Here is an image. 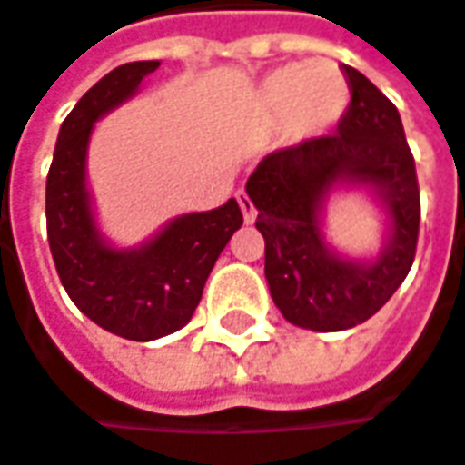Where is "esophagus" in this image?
<instances>
[{
    "mask_svg": "<svg viewBox=\"0 0 465 465\" xmlns=\"http://www.w3.org/2000/svg\"><path fill=\"white\" fill-rule=\"evenodd\" d=\"M236 200H239V207H242V215H244V221H247V223H255V218H258V210H255V205H252V200H250L244 192H239V194H236Z\"/></svg>",
    "mask_w": 465,
    "mask_h": 465,
    "instance_id": "1",
    "label": "esophagus"
}]
</instances>
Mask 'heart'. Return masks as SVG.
Listing matches in <instances>:
<instances>
[{"label": "heart", "instance_id": "b5f03b06", "mask_svg": "<svg viewBox=\"0 0 465 465\" xmlns=\"http://www.w3.org/2000/svg\"><path fill=\"white\" fill-rule=\"evenodd\" d=\"M258 104L265 121H284L292 139H315L347 113L350 84L334 63H292L262 81Z\"/></svg>", "mask_w": 465, "mask_h": 465}]
</instances>
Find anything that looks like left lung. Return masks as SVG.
I'll use <instances>...</instances> for the list:
<instances>
[{
    "mask_svg": "<svg viewBox=\"0 0 465 465\" xmlns=\"http://www.w3.org/2000/svg\"><path fill=\"white\" fill-rule=\"evenodd\" d=\"M350 104L329 136L271 152L247 178L265 239V279L289 323L341 331L369 321L405 282L419 242L421 194L397 107L361 70L344 65ZM340 183L369 185L391 215V236L376 261L329 251L320 210Z\"/></svg>",
    "mask_w": 465,
    "mask_h": 465,
    "instance_id": "obj_1",
    "label": "left lung"
}]
</instances>
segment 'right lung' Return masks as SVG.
I'll return each mask as SVG.
<instances>
[{
  "label": "right lung",
  "mask_w": 465,
  "mask_h": 465,
  "mask_svg": "<svg viewBox=\"0 0 465 465\" xmlns=\"http://www.w3.org/2000/svg\"><path fill=\"white\" fill-rule=\"evenodd\" d=\"M157 65L125 63L96 81L60 125L46 176V236L63 287L96 326L134 341L160 340L189 323L215 260L244 221L239 203L229 200L181 215L136 250H115L102 239L86 189L89 136Z\"/></svg>",
  "instance_id": "1"
}]
</instances>
